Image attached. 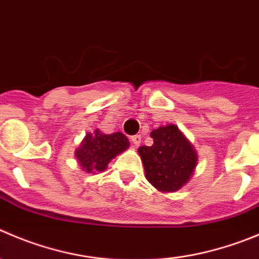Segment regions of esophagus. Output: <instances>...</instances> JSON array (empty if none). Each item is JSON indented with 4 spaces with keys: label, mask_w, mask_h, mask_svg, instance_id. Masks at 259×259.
I'll return each instance as SVG.
<instances>
[{
    "label": "esophagus",
    "mask_w": 259,
    "mask_h": 259,
    "mask_svg": "<svg viewBox=\"0 0 259 259\" xmlns=\"http://www.w3.org/2000/svg\"><path fill=\"white\" fill-rule=\"evenodd\" d=\"M131 141L135 146H139V145L141 144V136H140V135H135V136L131 137Z\"/></svg>",
    "instance_id": "obj_1"
}]
</instances>
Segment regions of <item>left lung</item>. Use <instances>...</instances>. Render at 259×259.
Wrapping results in <instances>:
<instances>
[{
	"mask_svg": "<svg viewBox=\"0 0 259 259\" xmlns=\"http://www.w3.org/2000/svg\"><path fill=\"white\" fill-rule=\"evenodd\" d=\"M150 136L154 144L139 147L146 179L161 192L178 191L193 174L196 150L174 124L156 128Z\"/></svg>",
	"mask_w": 259,
	"mask_h": 259,
	"instance_id": "obj_1",
	"label": "left lung"
}]
</instances>
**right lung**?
<instances>
[{"mask_svg": "<svg viewBox=\"0 0 259 259\" xmlns=\"http://www.w3.org/2000/svg\"><path fill=\"white\" fill-rule=\"evenodd\" d=\"M128 146V139L120 132L105 135L99 130H95L93 134H86L75 155L82 170L97 173L104 171L112 159L125 151Z\"/></svg>", "mask_w": 259, "mask_h": 259, "instance_id": "obj_1", "label": "right lung"}]
</instances>
